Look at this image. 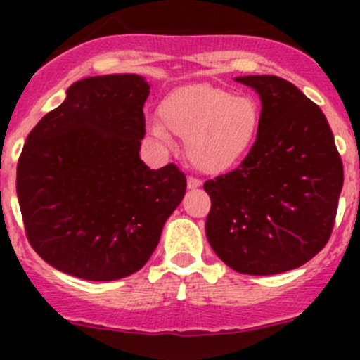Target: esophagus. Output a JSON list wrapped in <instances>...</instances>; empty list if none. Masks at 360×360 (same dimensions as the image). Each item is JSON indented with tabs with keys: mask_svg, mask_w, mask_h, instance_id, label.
<instances>
[{
	"mask_svg": "<svg viewBox=\"0 0 360 360\" xmlns=\"http://www.w3.org/2000/svg\"><path fill=\"white\" fill-rule=\"evenodd\" d=\"M198 186H202V181L195 179V177H188V188H190V190H195V188Z\"/></svg>",
	"mask_w": 360,
	"mask_h": 360,
	"instance_id": "1",
	"label": "esophagus"
}]
</instances>
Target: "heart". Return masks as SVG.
Wrapping results in <instances>:
<instances>
[{
    "label": "heart",
    "mask_w": 360,
    "mask_h": 360,
    "mask_svg": "<svg viewBox=\"0 0 360 360\" xmlns=\"http://www.w3.org/2000/svg\"><path fill=\"white\" fill-rule=\"evenodd\" d=\"M261 111L248 96L209 83H188L170 90L160 103V118L148 125L162 144L172 134L184 137L188 162L202 174L219 176L237 167L256 141Z\"/></svg>",
    "instance_id": "obj_1"
}]
</instances>
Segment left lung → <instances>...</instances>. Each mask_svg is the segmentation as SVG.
Wrapping results in <instances>:
<instances>
[{
    "mask_svg": "<svg viewBox=\"0 0 360 360\" xmlns=\"http://www.w3.org/2000/svg\"><path fill=\"white\" fill-rule=\"evenodd\" d=\"M261 99L256 143L210 179L205 235L238 274L275 275L310 261L331 237L343 163L324 112L288 79L238 76Z\"/></svg>",
    "mask_w": 360,
    "mask_h": 360,
    "instance_id": "left-lung-1",
    "label": "left lung"
}]
</instances>
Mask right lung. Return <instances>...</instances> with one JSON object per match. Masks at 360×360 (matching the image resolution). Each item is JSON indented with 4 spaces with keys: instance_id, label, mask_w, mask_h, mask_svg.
<instances>
[{
    "instance_id": "1",
    "label": "right lung",
    "mask_w": 360,
    "mask_h": 360,
    "mask_svg": "<svg viewBox=\"0 0 360 360\" xmlns=\"http://www.w3.org/2000/svg\"><path fill=\"white\" fill-rule=\"evenodd\" d=\"M148 96L144 76H89L29 132L17 197L29 244L59 271L97 282L136 274L183 200L184 174L139 157Z\"/></svg>"
}]
</instances>
